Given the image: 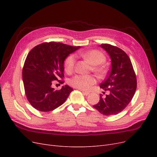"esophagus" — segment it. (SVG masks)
Wrapping results in <instances>:
<instances>
[{"instance_id": "34e87169", "label": "esophagus", "mask_w": 157, "mask_h": 157, "mask_svg": "<svg viewBox=\"0 0 157 157\" xmlns=\"http://www.w3.org/2000/svg\"><path fill=\"white\" fill-rule=\"evenodd\" d=\"M82 94L84 95V96H88V95L90 94V93L88 92H84V91H82Z\"/></svg>"}]
</instances>
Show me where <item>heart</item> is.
I'll list each match as a JSON object with an SVG mask.
<instances>
[{
	"label": "heart",
	"instance_id": "heart-1",
	"mask_svg": "<svg viewBox=\"0 0 157 157\" xmlns=\"http://www.w3.org/2000/svg\"><path fill=\"white\" fill-rule=\"evenodd\" d=\"M80 55L93 65L94 72L99 77H103L107 73V69L103 65H98L105 61V56L98 50H92L85 52H80ZM77 57L75 54H71L66 58L64 61V68L66 73H73L75 67ZM96 83V79L92 75H77L71 78L69 84L71 86L80 89L83 91H88Z\"/></svg>",
	"mask_w": 157,
	"mask_h": 157
}]
</instances>
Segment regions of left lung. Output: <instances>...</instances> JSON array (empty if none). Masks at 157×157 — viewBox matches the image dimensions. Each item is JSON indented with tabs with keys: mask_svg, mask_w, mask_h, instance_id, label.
I'll return each instance as SVG.
<instances>
[{
	"mask_svg": "<svg viewBox=\"0 0 157 157\" xmlns=\"http://www.w3.org/2000/svg\"><path fill=\"white\" fill-rule=\"evenodd\" d=\"M111 59V68L100 88L109 90V94L93 106L104 115H117L127 107L134 96L137 79L131 60L122 49L109 44H101Z\"/></svg>",
	"mask_w": 157,
	"mask_h": 157,
	"instance_id": "1",
	"label": "left lung"
}]
</instances>
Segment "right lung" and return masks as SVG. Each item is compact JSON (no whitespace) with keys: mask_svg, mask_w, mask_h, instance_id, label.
I'll return each mask as SVG.
<instances>
[{"mask_svg":"<svg viewBox=\"0 0 157 157\" xmlns=\"http://www.w3.org/2000/svg\"><path fill=\"white\" fill-rule=\"evenodd\" d=\"M80 46L61 42H43L32 48L22 70L23 81L27 100L38 111L48 112L58 108L73 91L68 85L56 90L54 80L64 83V61Z\"/></svg>","mask_w":157,"mask_h":157,"instance_id":"right-lung-1","label":"right lung"}]
</instances>
